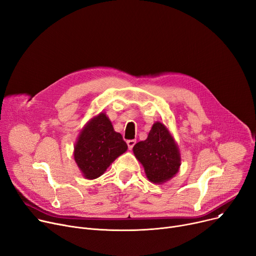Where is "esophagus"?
<instances>
[{
    "mask_svg": "<svg viewBox=\"0 0 256 256\" xmlns=\"http://www.w3.org/2000/svg\"><path fill=\"white\" fill-rule=\"evenodd\" d=\"M135 142H136V140H127L128 148H129V150H132V148H133V146L135 144Z\"/></svg>",
    "mask_w": 256,
    "mask_h": 256,
    "instance_id": "34e87169",
    "label": "esophagus"
}]
</instances>
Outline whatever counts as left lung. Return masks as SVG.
<instances>
[{
	"label": "left lung",
	"instance_id": "8db88e82",
	"mask_svg": "<svg viewBox=\"0 0 256 256\" xmlns=\"http://www.w3.org/2000/svg\"><path fill=\"white\" fill-rule=\"evenodd\" d=\"M133 153L142 163L150 182L163 184L172 178L181 166V154L170 129L155 122L148 138L133 146Z\"/></svg>",
	"mask_w": 256,
	"mask_h": 256
}]
</instances>
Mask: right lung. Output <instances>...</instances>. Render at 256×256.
Segmentation results:
<instances>
[{
	"label": "right lung",
	"mask_w": 256,
	"mask_h": 256,
	"mask_svg": "<svg viewBox=\"0 0 256 256\" xmlns=\"http://www.w3.org/2000/svg\"><path fill=\"white\" fill-rule=\"evenodd\" d=\"M122 135L116 132L105 112L93 116L82 129L74 144L73 156L84 178L94 180L127 151Z\"/></svg>",
	"instance_id": "obj_1"
}]
</instances>
